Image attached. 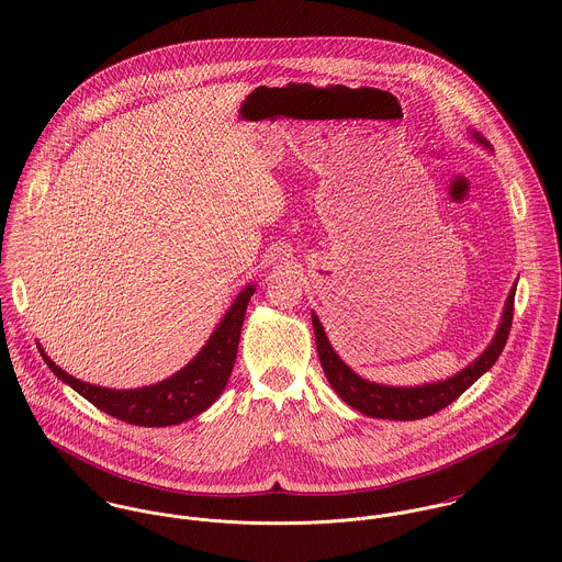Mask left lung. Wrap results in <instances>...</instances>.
I'll list each match as a JSON object with an SVG mask.
<instances>
[{"instance_id":"left-lung-1","label":"left lung","mask_w":562,"mask_h":562,"mask_svg":"<svg viewBox=\"0 0 562 562\" xmlns=\"http://www.w3.org/2000/svg\"><path fill=\"white\" fill-rule=\"evenodd\" d=\"M470 136L476 143H481L484 149H491V145L482 138L479 132L472 130ZM515 290H517V281L513 283V288L508 292V299H506L504 312H502V321L497 324V330H495L491 344L470 366H465L461 372H457L454 376H450L446 381L424 383V385H415V387H394V385L372 383V381L359 376L333 350V346L324 333L321 318L312 312V324H314V333H316V346H318V357H321L324 376L341 401L368 417L401 419V422L428 417V415L446 408L450 402L457 401L497 361V357L502 355V350L506 346L510 324H513Z\"/></svg>"}]
</instances>
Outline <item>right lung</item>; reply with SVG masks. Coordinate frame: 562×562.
<instances>
[{
	"mask_svg": "<svg viewBox=\"0 0 562 562\" xmlns=\"http://www.w3.org/2000/svg\"><path fill=\"white\" fill-rule=\"evenodd\" d=\"M252 294H255V283L241 290L238 299L225 312L223 321L218 322V326L205 341V346L188 366H183L172 376L149 387L108 390V387L83 383L80 379L71 376L69 372H65L63 368H58L41 348V344H38V350L45 363L49 366V370L63 383L74 387L81 398L92 402L103 413L134 426H147V428L175 426L203 413L223 394L236 363L241 322Z\"/></svg>",
	"mask_w": 562,
	"mask_h": 562,
	"instance_id": "obj_1",
	"label": "right lung"
}]
</instances>
